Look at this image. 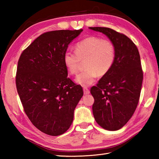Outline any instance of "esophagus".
Masks as SVG:
<instances>
[{
  "label": "esophagus",
  "instance_id": "obj_1",
  "mask_svg": "<svg viewBox=\"0 0 159 159\" xmlns=\"http://www.w3.org/2000/svg\"><path fill=\"white\" fill-rule=\"evenodd\" d=\"M83 92H84V94L85 95H87V94H89L90 93L89 90L87 88V87H84L83 88Z\"/></svg>",
  "mask_w": 159,
  "mask_h": 159
}]
</instances>
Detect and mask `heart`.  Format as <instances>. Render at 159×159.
Wrapping results in <instances>:
<instances>
[{
  "label": "heart",
  "instance_id": "b5f03b06",
  "mask_svg": "<svg viewBox=\"0 0 159 159\" xmlns=\"http://www.w3.org/2000/svg\"><path fill=\"white\" fill-rule=\"evenodd\" d=\"M75 53L66 52L63 55L64 66L70 74L78 72L80 61H85V71L77 76L78 85L87 87L93 84L98 75L102 76L111 70L116 59V48L109 39L90 36L80 40L75 47Z\"/></svg>",
  "mask_w": 159,
  "mask_h": 159
}]
</instances>
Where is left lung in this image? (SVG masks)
Segmentation results:
<instances>
[{
  "label": "left lung",
  "mask_w": 159,
  "mask_h": 159,
  "mask_svg": "<svg viewBox=\"0 0 159 159\" xmlns=\"http://www.w3.org/2000/svg\"><path fill=\"white\" fill-rule=\"evenodd\" d=\"M89 29L105 35L116 48L113 67L90 92L96 122L106 130H117L133 116L139 102L143 82L140 55L135 44L125 35L106 27Z\"/></svg>",
  "instance_id": "left-lung-1"
}]
</instances>
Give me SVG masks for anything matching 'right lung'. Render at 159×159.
<instances>
[{"mask_svg": "<svg viewBox=\"0 0 159 159\" xmlns=\"http://www.w3.org/2000/svg\"><path fill=\"white\" fill-rule=\"evenodd\" d=\"M83 29L43 33L22 52L16 83L24 110L42 133L58 136L72 124L83 96L82 87L67 78L63 55Z\"/></svg>", "mask_w": 159, "mask_h": 159, "instance_id": "obj_1", "label": "right lung"}]
</instances>
